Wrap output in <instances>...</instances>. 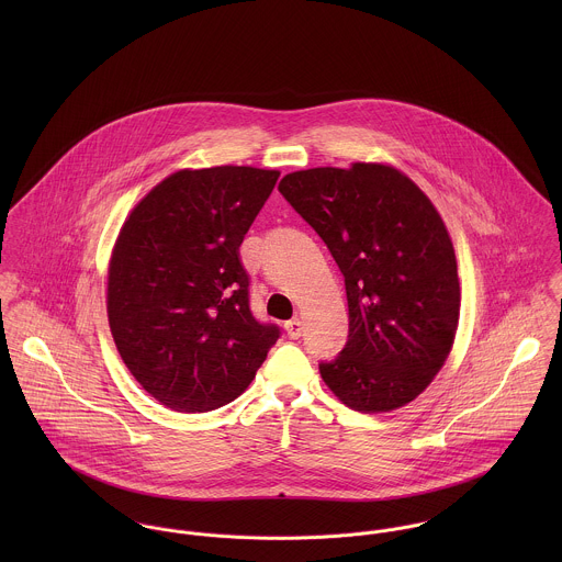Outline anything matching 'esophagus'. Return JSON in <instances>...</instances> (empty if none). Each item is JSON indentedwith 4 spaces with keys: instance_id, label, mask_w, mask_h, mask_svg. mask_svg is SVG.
Segmentation results:
<instances>
[{
    "instance_id": "obj_1",
    "label": "esophagus",
    "mask_w": 562,
    "mask_h": 562,
    "mask_svg": "<svg viewBox=\"0 0 562 562\" xmlns=\"http://www.w3.org/2000/svg\"><path fill=\"white\" fill-rule=\"evenodd\" d=\"M285 330H288V335L292 339H299L303 335V322L299 321V318H292V321L285 322Z\"/></svg>"
}]
</instances>
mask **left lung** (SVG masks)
<instances>
[{
  "mask_svg": "<svg viewBox=\"0 0 562 562\" xmlns=\"http://www.w3.org/2000/svg\"><path fill=\"white\" fill-rule=\"evenodd\" d=\"M279 192L344 274L348 341L322 361L324 383L361 413L415 401L446 363L461 310L454 246L439 212L385 164L296 170Z\"/></svg>",
  "mask_w": 562,
  "mask_h": 562,
  "instance_id": "1",
  "label": "left lung"
}]
</instances>
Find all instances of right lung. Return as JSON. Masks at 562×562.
Instances as JSON below:
<instances>
[{"label":"right lung","mask_w":562,"mask_h":562,"mask_svg":"<svg viewBox=\"0 0 562 562\" xmlns=\"http://www.w3.org/2000/svg\"><path fill=\"white\" fill-rule=\"evenodd\" d=\"M279 170H177L130 214L108 270V321L147 394L181 413L236 401L279 339L255 321L240 244Z\"/></svg>","instance_id":"obj_1"}]
</instances>
